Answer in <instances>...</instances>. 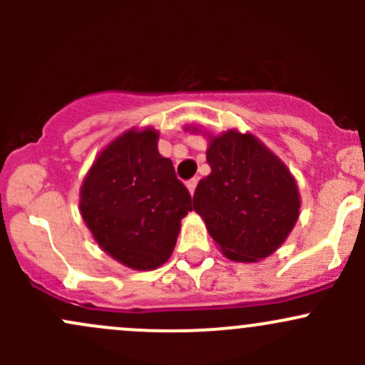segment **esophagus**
<instances>
[{
  "label": "esophagus",
  "mask_w": 365,
  "mask_h": 365,
  "mask_svg": "<svg viewBox=\"0 0 365 365\" xmlns=\"http://www.w3.org/2000/svg\"><path fill=\"white\" fill-rule=\"evenodd\" d=\"M196 185H197V178H192L187 182V189H189L190 194H194V190H196Z\"/></svg>",
  "instance_id": "34e87169"
}]
</instances>
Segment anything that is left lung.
Wrapping results in <instances>:
<instances>
[{
    "mask_svg": "<svg viewBox=\"0 0 365 365\" xmlns=\"http://www.w3.org/2000/svg\"><path fill=\"white\" fill-rule=\"evenodd\" d=\"M212 173L200 180L194 210L224 256L242 263L277 251L295 226L300 196L284 164L252 134L210 139Z\"/></svg>",
    "mask_w": 365,
    "mask_h": 365,
    "instance_id": "obj_1",
    "label": "left lung"
}]
</instances>
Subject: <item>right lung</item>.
<instances>
[{"label":"right lung","instance_id":"right-lung-1","mask_svg":"<svg viewBox=\"0 0 365 365\" xmlns=\"http://www.w3.org/2000/svg\"><path fill=\"white\" fill-rule=\"evenodd\" d=\"M157 139L153 128L125 132L97 157L81 187V213L97 244L135 270L169 259L180 220L192 210Z\"/></svg>","mask_w":365,"mask_h":365}]
</instances>
